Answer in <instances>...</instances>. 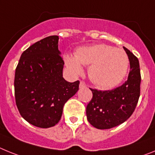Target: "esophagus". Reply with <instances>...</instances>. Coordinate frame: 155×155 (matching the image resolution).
<instances>
[{
    "label": "esophagus",
    "mask_w": 155,
    "mask_h": 155,
    "mask_svg": "<svg viewBox=\"0 0 155 155\" xmlns=\"http://www.w3.org/2000/svg\"><path fill=\"white\" fill-rule=\"evenodd\" d=\"M87 87V84H86L84 82L80 81V83H79V87H80V88H83V87Z\"/></svg>",
    "instance_id": "obj_1"
}]
</instances>
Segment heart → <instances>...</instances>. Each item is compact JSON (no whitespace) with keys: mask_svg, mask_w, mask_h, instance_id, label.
I'll use <instances>...</instances> for the list:
<instances>
[{"mask_svg":"<svg viewBox=\"0 0 155 155\" xmlns=\"http://www.w3.org/2000/svg\"><path fill=\"white\" fill-rule=\"evenodd\" d=\"M64 61L75 76L83 72L82 64L90 65L88 75L91 81L104 89L111 88L122 81L129 63L123 50L104 44L79 48L75 56L64 55Z\"/></svg>","mask_w":155,"mask_h":155,"instance_id":"heart-1","label":"heart"}]
</instances>
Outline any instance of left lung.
Returning <instances> with one entry per match:
<instances>
[{"instance_id": "obj_1", "label": "left lung", "mask_w": 155, "mask_h": 155, "mask_svg": "<svg viewBox=\"0 0 155 155\" xmlns=\"http://www.w3.org/2000/svg\"><path fill=\"white\" fill-rule=\"evenodd\" d=\"M130 60V73L122 86L111 91L91 89L93 97L87 107L88 122L99 130H107L126 122L134 113L140 94L138 58L123 47Z\"/></svg>"}]
</instances>
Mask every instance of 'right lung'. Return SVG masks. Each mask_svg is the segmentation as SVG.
Instances as JSON below:
<instances>
[{
	"label": "right lung",
	"instance_id": "1",
	"mask_svg": "<svg viewBox=\"0 0 155 155\" xmlns=\"http://www.w3.org/2000/svg\"><path fill=\"white\" fill-rule=\"evenodd\" d=\"M58 37L37 41L21 54L15 74V97L18 111L29 123L40 128L55 126L63 107L79 90V81L62 76L64 61Z\"/></svg>",
	"mask_w": 155,
	"mask_h": 155
}]
</instances>
